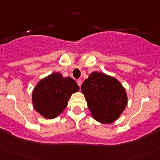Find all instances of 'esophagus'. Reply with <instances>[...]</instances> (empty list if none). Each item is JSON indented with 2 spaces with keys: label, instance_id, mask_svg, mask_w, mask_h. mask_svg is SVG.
<instances>
[{
  "label": "esophagus",
  "instance_id": "obj_1",
  "mask_svg": "<svg viewBox=\"0 0 160 160\" xmlns=\"http://www.w3.org/2000/svg\"><path fill=\"white\" fill-rule=\"evenodd\" d=\"M77 83H78V86H79V87H81V86H82V81H81V80H80V79H78V80H77Z\"/></svg>",
  "mask_w": 160,
  "mask_h": 160
}]
</instances>
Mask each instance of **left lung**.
<instances>
[{"mask_svg": "<svg viewBox=\"0 0 160 160\" xmlns=\"http://www.w3.org/2000/svg\"><path fill=\"white\" fill-rule=\"evenodd\" d=\"M81 89L92 117L100 122H113L127 104V93L119 82L101 72H92Z\"/></svg>", "mask_w": 160, "mask_h": 160, "instance_id": "obj_1", "label": "left lung"}]
</instances>
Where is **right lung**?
I'll list each match as a JSON object with an SVG mask.
<instances>
[{
	"mask_svg": "<svg viewBox=\"0 0 160 160\" xmlns=\"http://www.w3.org/2000/svg\"><path fill=\"white\" fill-rule=\"evenodd\" d=\"M78 90L74 79L53 73L41 80L33 89V108L45 118H54L64 110L71 94Z\"/></svg>",
	"mask_w": 160,
	"mask_h": 160,
	"instance_id": "add662e5",
	"label": "right lung"
}]
</instances>
